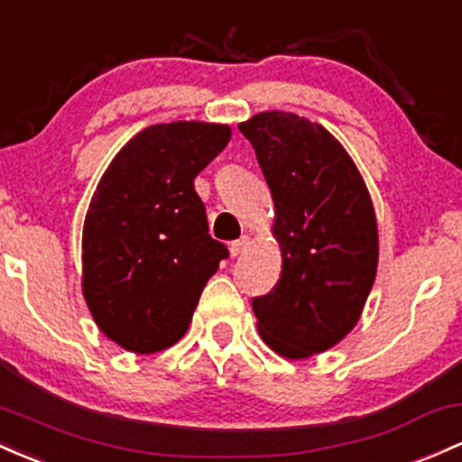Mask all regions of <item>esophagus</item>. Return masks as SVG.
Instances as JSON below:
<instances>
[{
  "instance_id": "34e87169",
  "label": "esophagus",
  "mask_w": 462,
  "mask_h": 462,
  "mask_svg": "<svg viewBox=\"0 0 462 462\" xmlns=\"http://www.w3.org/2000/svg\"><path fill=\"white\" fill-rule=\"evenodd\" d=\"M247 245H250V236L243 235L241 239L232 241V245H230V254H232V256H239V254H243V252L247 250Z\"/></svg>"
}]
</instances>
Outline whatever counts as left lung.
<instances>
[{
  "label": "left lung",
  "mask_w": 462,
  "mask_h": 462,
  "mask_svg": "<svg viewBox=\"0 0 462 462\" xmlns=\"http://www.w3.org/2000/svg\"><path fill=\"white\" fill-rule=\"evenodd\" d=\"M273 201L282 270L252 309L263 342L287 359L328 351L362 318L379 261L377 217L353 157L331 131L291 111L239 125Z\"/></svg>",
  "instance_id": "obj_1"
}]
</instances>
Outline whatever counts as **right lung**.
I'll return each mask as SVG.
<instances>
[{
    "instance_id": "1",
    "label": "right lung",
    "mask_w": 462,
    "mask_h": 462,
    "mask_svg": "<svg viewBox=\"0 0 462 462\" xmlns=\"http://www.w3.org/2000/svg\"><path fill=\"white\" fill-rule=\"evenodd\" d=\"M227 125L177 120L142 129L109 162L83 226V298L125 351L180 342L227 247L208 235L195 177L230 142Z\"/></svg>"
}]
</instances>
